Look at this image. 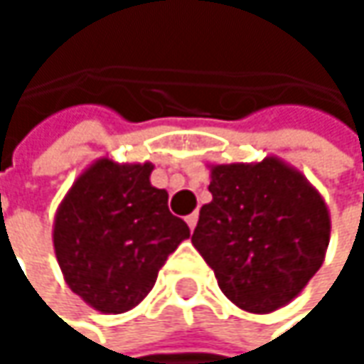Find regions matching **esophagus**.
Here are the masks:
<instances>
[{"mask_svg":"<svg viewBox=\"0 0 364 364\" xmlns=\"http://www.w3.org/2000/svg\"><path fill=\"white\" fill-rule=\"evenodd\" d=\"M185 221H187L189 230L193 232V228H196V223H198V213H191V215H187V217H185Z\"/></svg>","mask_w":364,"mask_h":364,"instance_id":"esophagus-1","label":"esophagus"}]
</instances>
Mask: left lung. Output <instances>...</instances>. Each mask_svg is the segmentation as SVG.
<instances>
[{
    "label": "left lung",
    "mask_w": 364,
    "mask_h": 364,
    "mask_svg": "<svg viewBox=\"0 0 364 364\" xmlns=\"http://www.w3.org/2000/svg\"><path fill=\"white\" fill-rule=\"evenodd\" d=\"M213 200L191 245L240 310L269 314L293 301L325 261L331 215L321 191L276 156L210 164Z\"/></svg>",
    "instance_id": "obj_1"
}]
</instances>
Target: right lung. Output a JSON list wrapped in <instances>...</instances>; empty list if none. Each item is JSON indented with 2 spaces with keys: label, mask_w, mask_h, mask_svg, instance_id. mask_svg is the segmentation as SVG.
I'll return each instance as SVG.
<instances>
[{
  "label": "right lung",
  "mask_w": 364,
  "mask_h": 364,
  "mask_svg": "<svg viewBox=\"0 0 364 364\" xmlns=\"http://www.w3.org/2000/svg\"><path fill=\"white\" fill-rule=\"evenodd\" d=\"M154 164L92 162L65 193L52 242L69 289L101 314H122L154 289L160 267L185 238L187 223L154 187Z\"/></svg>",
  "instance_id": "right-lung-1"
}]
</instances>
